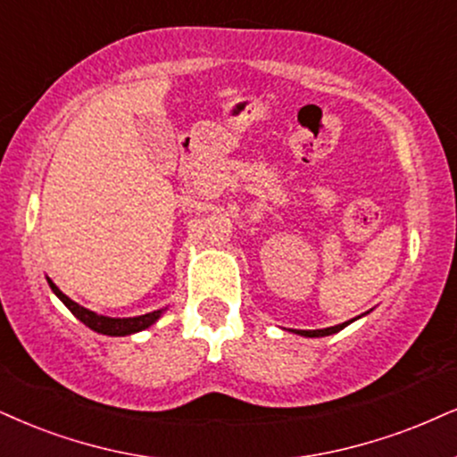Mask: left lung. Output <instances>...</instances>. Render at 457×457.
Masks as SVG:
<instances>
[{"label": "left lung", "instance_id": "1", "mask_svg": "<svg viewBox=\"0 0 457 457\" xmlns=\"http://www.w3.org/2000/svg\"><path fill=\"white\" fill-rule=\"evenodd\" d=\"M347 324H352V320H349V322L330 326V328H320V330H292V332H296V335H301V337H328V335H335V332L343 330Z\"/></svg>", "mask_w": 457, "mask_h": 457}]
</instances>
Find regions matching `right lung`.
Masks as SVG:
<instances>
[{
  "mask_svg": "<svg viewBox=\"0 0 457 457\" xmlns=\"http://www.w3.org/2000/svg\"><path fill=\"white\" fill-rule=\"evenodd\" d=\"M48 286L53 288V292L56 296L63 301V305L70 309V312L76 315L78 320H80L82 324H87L88 328L95 330V332H101V335H110V337H125V335H133V332H139V330H145L148 326H152L156 322V320L161 318L162 312L165 309H159V312H152V313H145V315H137V318H108V315H99L91 312V309L78 305V303H73L70 296L63 295L56 286L53 284V279H48Z\"/></svg>",
  "mask_w": 457,
  "mask_h": 457,
  "instance_id": "add662e5",
  "label": "right lung"
}]
</instances>
